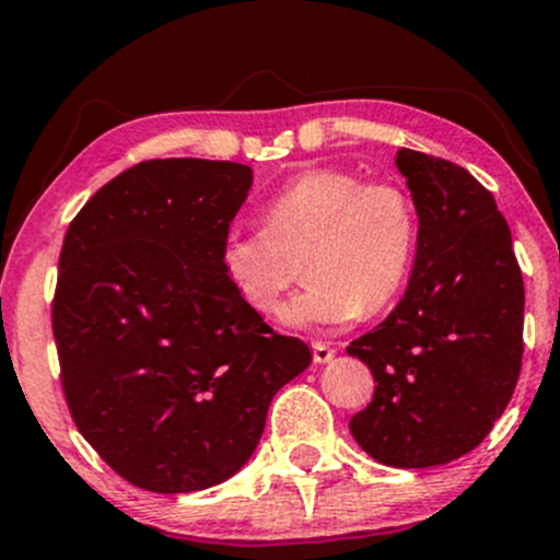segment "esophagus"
I'll return each mask as SVG.
<instances>
[{
	"instance_id": "1",
	"label": "esophagus",
	"mask_w": 560,
	"mask_h": 560,
	"mask_svg": "<svg viewBox=\"0 0 560 560\" xmlns=\"http://www.w3.org/2000/svg\"><path fill=\"white\" fill-rule=\"evenodd\" d=\"M311 347H313V361L316 363H329L334 358V352H337L331 345H326V342H313Z\"/></svg>"
}]
</instances>
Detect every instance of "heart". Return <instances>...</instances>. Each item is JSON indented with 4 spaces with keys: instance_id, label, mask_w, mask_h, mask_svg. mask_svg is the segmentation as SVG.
<instances>
[{
    "instance_id": "b5f03b06",
    "label": "heart",
    "mask_w": 560,
    "mask_h": 560,
    "mask_svg": "<svg viewBox=\"0 0 560 560\" xmlns=\"http://www.w3.org/2000/svg\"><path fill=\"white\" fill-rule=\"evenodd\" d=\"M266 226H231L221 271L255 313H271L305 260L307 287L281 311L287 324H345L395 300L419 242L413 199L395 182L342 168L294 176L266 202Z\"/></svg>"
}]
</instances>
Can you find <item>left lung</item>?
<instances>
[{
    "label": "left lung",
    "instance_id": "left-lung-1",
    "mask_svg": "<svg viewBox=\"0 0 560 560\" xmlns=\"http://www.w3.org/2000/svg\"><path fill=\"white\" fill-rule=\"evenodd\" d=\"M419 215L413 273L395 311L347 347L374 374L350 419L371 458L442 466L490 434L522 374L524 279L494 197L450 160L400 150Z\"/></svg>",
    "mask_w": 560,
    "mask_h": 560
}]
</instances>
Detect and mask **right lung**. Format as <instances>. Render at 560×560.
Wrapping results in <instances>:
<instances>
[{"label":"right lung","mask_w":560,"mask_h":560,"mask_svg":"<svg viewBox=\"0 0 560 560\" xmlns=\"http://www.w3.org/2000/svg\"><path fill=\"white\" fill-rule=\"evenodd\" d=\"M253 186L229 160H144L70 221L52 300L66 402L133 487L197 492L258 447L273 395L311 365L244 305L221 240Z\"/></svg>","instance_id":"obj_1"}]
</instances>
